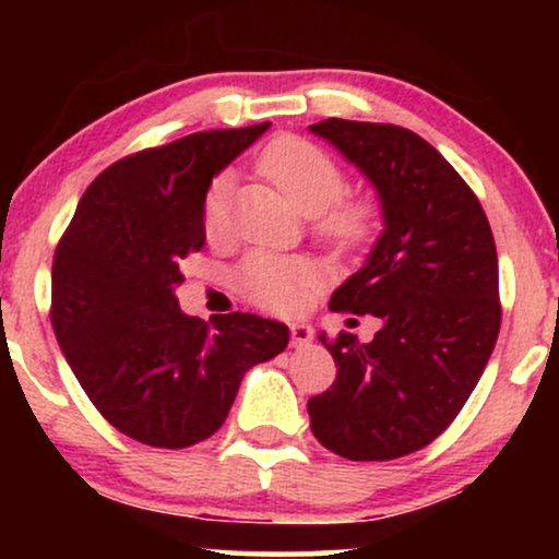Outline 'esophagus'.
Wrapping results in <instances>:
<instances>
[{"instance_id":"obj_1","label":"esophagus","mask_w":559,"mask_h":559,"mask_svg":"<svg viewBox=\"0 0 559 559\" xmlns=\"http://www.w3.org/2000/svg\"><path fill=\"white\" fill-rule=\"evenodd\" d=\"M288 329H292V346H310L312 344V325L310 323L297 320V323H292Z\"/></svg>"}]
</instances>
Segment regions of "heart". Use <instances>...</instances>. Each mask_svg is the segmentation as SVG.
I'll list each match as a JSON object with an SVG mask.
<instances>
[{"label": "heart", "instance_id": "heart-1", "mask_svg": "<svg viewBox=\"0 0 559 559\" xmlns=\"http://www.w3.org/2000/svg\"><path fill=\"white\" fill-rule=\"evenodd\" d=\"M260 168L301 215H318V234L338 249L360 247L376 228L368 199H344V173L336 159L305 139H275L260 157ZM228 178L221 176L204 199V230L215 236L226 226ZM310 271L299 260L252 254L239 273L241 294L265 310H292L305 297Z\"/></svg>", "mask_w": 559, "mask_h": 559}]
</instances>
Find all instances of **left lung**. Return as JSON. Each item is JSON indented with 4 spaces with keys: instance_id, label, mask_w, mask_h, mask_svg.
<instances>
[{
    "instance_id": "1",
    "label": "left lung",
    "mask_w": 559,
    "mask_h": 559,
    "mask_svg": "<svg viewBox=\"0 0 559 559\" xmlns=\"http://www.w3.org/2000/svg\"><path fill=\"white\" fill-rule=\"evenodd\" d=\"M373 186L383 230L333 292V312L381 320L373 342L338 333V373L307 402L316 439L346 460L418 452L457 418L499 336L497 247L460 173L418 133L329 118L310 126Z\"/></svg>"
}]
</instances>
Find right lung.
<instances>
[{
  "mask_svg": "<svg viewBox=\"0 0 559 559\" xmlns=\"http://www.w3.org/2000/svg\"><path fill=\"white\" fill-rule=\"evenodd\" d=\"M271 123L202 131L118 159L83 191L55 252L52 329L94 407L150 447L183 449L226 420L241 378L286 349L249 312L186 316L181 260L204 247L213 178Z\"/></svg>",
  "mask_w": 559,
  "mask_h": 559,
  "instance_id": "right-lung-1",
  "label": "right lung"
}]
</instances>
